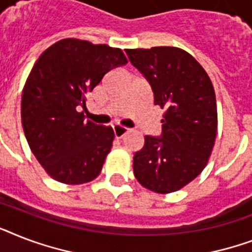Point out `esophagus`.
I'll list each match as a JSON object with an SVG mask.
<instances>
[{"label":"esophagus","mask_w":252,"mask_h":252,"mask_svg":"<svg viewBox=\"0 0 252 252\" xmlns=\"http://www.w3.org/2000/svg\"><path fill=\"white\" fill-rule=\"evenodd\" d=\"M128 132H129V129H128V128H126V126H114V133H115V137L116 138H123L126 133H128Z\"/></svg>","instance_id":"obj_1"}]
</instances>
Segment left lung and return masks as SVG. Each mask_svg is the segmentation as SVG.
I'll use <instances>...</instances> for the list:
<instances>
[{
	"instance_id": "1",
	"label": "left lung",
	"mask_w": 252,
	"mask_h": 252,
	"mask_svg": "<svg viewBox=\"0 0 252 252\" xmlns=\"http://www.w3.org/2000/svg\"><path fill=\"white\" fill-rule=\"evenodd\" d=\"M133 66L149 81L154 104L165 110L162 137L145 136L134 153L133 172L142 187L171 193L200 175L217 136L213 84L196 59L176 47L126 49Z\"/></svg>"
}]
</instances>
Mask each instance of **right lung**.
Instances as JSON below:
<instances>
[{
  "mask_svg": "<svg viewBox=\"0 0 252 252\" xmlns=\"http://www.w3.org/2000/svg\"><path fill=\"white\" fill-rule=\"evenodd\" d=\"M126 63L120 48L68 37L33 64L22 93V126L30 149L51 178L76 186L100 174L114 129L85 120L78 108L111 69Z\"/></svg>",
  "mask_w": 252,
  "mask_h": 252,
  "instance_id": "obj_1",
  "label": "right lung"
}]
</instances>
